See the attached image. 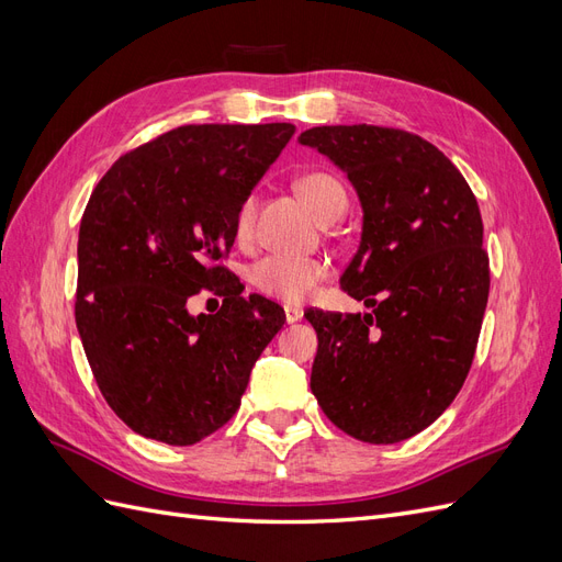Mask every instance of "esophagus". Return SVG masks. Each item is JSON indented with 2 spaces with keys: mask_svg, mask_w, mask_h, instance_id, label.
I'll use <instances>...</instances> for the list:
<instances>
[{
  "mask_svg": "<svg viewBox=\"0 0 562 562\" xmlns=\"http://www.w3.org/2000/svg\"><path fill=\"white\" fill-rule=\"evenodd\" d=\"M283 310H285V321L288 323H297L302 318V314H304L302 307H293V304H285Z\"/></svg>",
  "mask_w": 562,
  "mask_h": 562,
  "instance_id": "34e87169",
  "label": "esophagus"
}]
</instances>
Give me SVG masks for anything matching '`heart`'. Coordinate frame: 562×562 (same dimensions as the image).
I'll return each instance as SVG.
<instances>
[{"mask_svg":"<svg viewBox=\"0 0 562 562\" xmlns=\"http://www.w3.org/2000/svg\"><path fill=\"white\" fill-rule=\"evenodd\" d=\"M295 190L302 201L323 223L335 220L347 209V190L330 173H304L297 178ZM255 220V199L246 196L236 213V236L248 239ZM328 277V265L316 258H295V255L271 252L250 267V281L260 293L283 302L307 300L318 281Z\"/></svg>","mask_w":562,"mask_h":562,"instance_id":"b5f03b06","label":"heart"}]
</instances>
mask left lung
<instances>
[{
  "mask_svg": "<svg viewBox=\"0 0 562 562\" xmlns=\"http://www.w3.org/2000/svg\"><path fill=\"white\" fill-rule=\"evenodd\" d=\"M300 145L359 194V250L339 285L370 314L310 310L312 391L337 429L389 446L427 429L462 389L490 293L483 220L452 161L419 135L316 126Z\"/></svg>",
  "mask_w": 562,
  "mask_h": 562,
  "instance_id": "8db88e82",
  "label": "left lung"
}]
</instances>
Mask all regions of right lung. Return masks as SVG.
<instances>
[{"mask_svg":"<svg viewBox=\"0 0 562 562\" xmlns=\"http://www.w3.org/2000/svg\"><path fill=\"white\" fill-rule=\"evenodd\" d=\"M293 124L178 126L119 157L79 225L75 318L100 394L128 429L194 446L239 411L285 314L217 260ZM201 286L224 297L192 317Z\"/></svg>","mask_w":562,"mask_h":562,"instance_id":"right-lung-1","label":"right lung"}]
</instances>
